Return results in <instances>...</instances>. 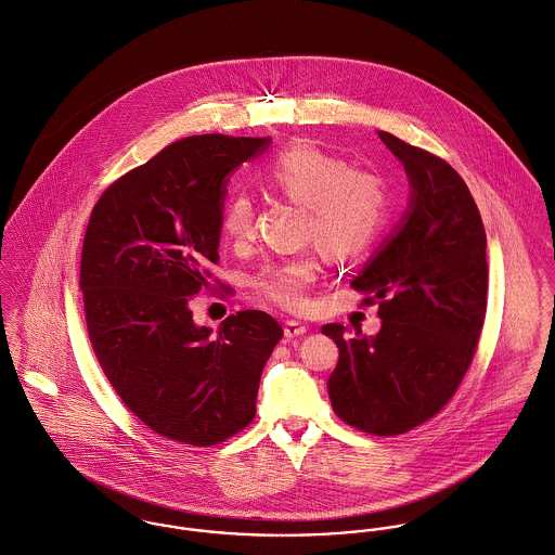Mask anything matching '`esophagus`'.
Here are the masks:
<instances>
[{
	"instance_id": "1",
	"label": "esophagus",
	"mask_w": 555,
	"mask_h": 555,
	"mask_svg": "<svg viewBox=\"0 0 555 555\" xmlns=\"http://www.w3.org/2000/svg\"><path fill=\"white\" fill-rule=\"evenodd\" d=\"M283 331H285L287 338H296V336H302V334L309 333V326H305V324H300V322H296V320H287L285 326H283Z\"/></svg>"
}]
</instances>
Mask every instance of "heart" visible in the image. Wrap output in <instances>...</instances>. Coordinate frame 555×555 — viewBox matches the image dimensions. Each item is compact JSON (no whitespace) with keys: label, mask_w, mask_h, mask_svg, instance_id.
<instances>
[{"label":"heart","mask_w":555,"mask_h":555,"mask_svg":"<svg viewBox=\"0 0 555 555\" xmlns=\"http://www.w3.org/2000/svg\"><path fill=\"white\" fill-rule=\"evenodd\" d=\"M259 184L270 193L305 208L302 237L320 246L331 259L356 255L382 231L388 217L386 182L366 169L313 143H294L274 154L257 171ZM255 210L244 193L227 197L221 210L222 235L246 242L253 235ZM318 279L313 253L268 261L253 276L259 296L287 311L307 307V292Z\"/></svg>","instance_id":"1"}]
</instances>
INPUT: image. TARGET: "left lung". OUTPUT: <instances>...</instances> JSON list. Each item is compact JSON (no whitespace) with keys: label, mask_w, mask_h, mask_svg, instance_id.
<instances>
[{"label":"left lung","mask_w":555,"mask_h":555,"mask_svg":"<svg viewBox=\"0 0 555 555\" xmlns=\"http://www.w3.org/2000/svg\"><path fill=\"white\" fill-rule=\"evenodd\" d=\"M412 184L410 208L351 281L379 305L375 336L326 324L338 347L334 414L371 436H401L434 418L467 373L487 313V235L463 178L440 156L379 130Z\"/></svg>","instance_id":"left-lung-1"}]
</instances>
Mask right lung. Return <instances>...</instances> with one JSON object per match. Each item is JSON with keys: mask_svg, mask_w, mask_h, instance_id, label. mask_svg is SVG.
<instances>
[{"mask_svg": "<svg viewBox=\"0 0 555 555\" xmlns=\"http://www.w3.org/2000/svg\"><path fill=\"white\" fill-rule=\"evenodd\" d=\"M268 143L180 139L117 178L86 229L79 287L92 349L124 405L173 442L215 446L250 425L283 336L263 311L229 315L212 336L189 307L219 263L227 176Z\"/></svg>", "mask_w": 555, "mask_h": 555, "instance_id": "right-lung-1", "label": "right lung"}]
</instances>
